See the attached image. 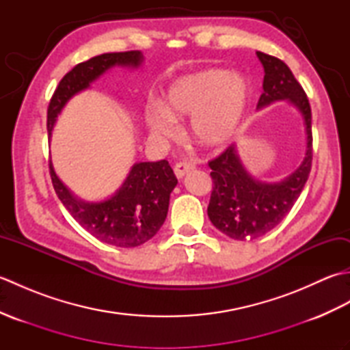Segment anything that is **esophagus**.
I'll return each mask as SVG.
<instances>
[{
    "instance_id": "esophagus-1",
    "label": "esophagus",
    "mask_w": 350,
    "mask_h": 350,
    "mask_svg": "<svg viewBox=\"0 0 350 350\" xmlns=\"http://www.w3.org/2000/svg\"><path fill=\"white\" fill-rule=\"evenodd\" d=\"M196 168V163L192 162H188V161H182V162H177L174 165V174L179 177V179H182V177L189 173V171H192Z\"/></svg>"
}]
</instances>
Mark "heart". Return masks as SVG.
I'll use <instances>...</instances> for the list:
<instances>
[{"label":"heart","instance_id":"1","mask_svg":"<svg viewBox=\"0 0 350 350\" xmlns=\"http://www.w3.org/2000/svg\"><path fill=\"white\" fill-rule=\"evenodd\" d=\"M248 100V87L241 77L226 70H203L180 78L170 87L167 108L148 109L147 124L154 135L174 137L177 118L192 117L191 131L200 144L218 147L234 135Z\"/></svg>","mask_w":350,"mask_h":350}]
</instances>
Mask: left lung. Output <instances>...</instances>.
I'll use <instances>...</instances> for the list:
<instances>
[{"instance_id":"1","label":"left lung","mask_w":350,"mask_h":350,"mask_svg":"<svg viewBox=\"0 0 350 350\" xmlns=\"http://www.w3.org/2000/svg\"><path fill=\"white\" fill-rule=\"evenodd\" d=\"M265 68L263 93L257 108L288 99L304 116L307 128V153L299 168L277 183L254 180L241 163L234 146H228L209 161L213 189L207 215L219 232L234 241H250L269 233L286 218L306 187L313 161L311 108L302 85L280 58L257 52Z\"/></svg>"}]
</instances>
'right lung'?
Returning a JSON list of instances; mask_svg holds the SVG:
<instances>
[{"instance_id":"add662e5","label":"right lung","mask_w":350,"mask_h":350,"mask_svg":"<svg viewBox=\"0 0 350 350\" xmlns=\"http://www.w3.org/2000/svg\"><path fill=\"white\" fill-rule=\"evenodd\" d=\"M143 62L139 51L108 52L77 64L66 73L52 94L48 107V132L54 128L57 116L73 94L90 85L113 66L137 68ZM49 174L58 198L66 209L96 239L114 247L132 248L143 245L158 233L167 218L170 194L177 177L168 161L139 162L132 167L122 188L100 203H85L75 198L58 179L52 163Z\"/></svg>"}]
</instances>
